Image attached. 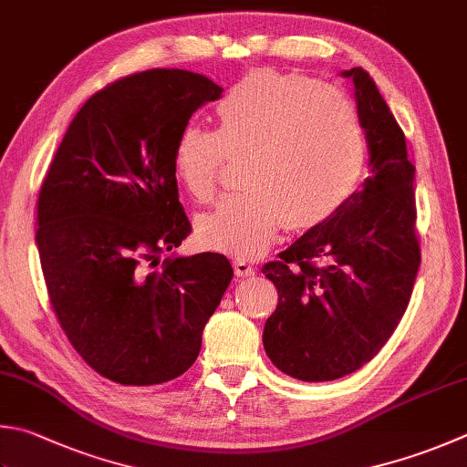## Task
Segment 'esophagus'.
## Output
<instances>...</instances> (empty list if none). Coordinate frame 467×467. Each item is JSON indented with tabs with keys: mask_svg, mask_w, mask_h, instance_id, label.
Instances as JSON below:
<instances>
[{
	"mask_svg": "<svg viewBox=\"0 0 467 467\" xmlns=\"http://www.w3.org/2000/svg\"><path fill=\"white\" fill-rule=\"evenodd\" d=\"M234 270H235V275L242 276V278L254 276V272H256V268H254L252 264L245 262V260H235V262H234Z\"/></svg>",
	"mask_w": 467,
	"mask_h": 467,
	"instance_id": "34e87169",
	"label": "esophagus"
}]
</instances>
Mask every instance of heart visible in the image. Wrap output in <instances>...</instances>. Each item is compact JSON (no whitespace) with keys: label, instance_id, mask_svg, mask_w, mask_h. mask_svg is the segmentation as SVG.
Masks as SVG:
<instances>
[{"label":"heart","instance_id":"b5f03b06","mask_svg":"<svg viewBox=\"0 0 467 467\" xmlns=\"http://www.w3.org/2000/svg\"><path fill=\"white\" fill-rule=\"evenodd\" d=\"M217 131L187 124L172 164L197 203H211L227 158H244L245 191L223 199L197 223L205 245L254 258L280 227L311 230L358 191L368 138L356 105L315 78L256 70L217 103Z\"/></svg>","mask_w":467,"mask_h":467}]
</instances>
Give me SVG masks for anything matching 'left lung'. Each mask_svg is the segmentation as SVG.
<instances>
[{
    "mask_svg": "<svg viewBox=\"0 0 467 467\" xmlns=\"http://www.w3.org/2000/svg\"><path fill=\"white\" fill-rule=\"evenodd\" d=\"M343 77L356 85L372 177L262 268L278 288L264 349L305 382L337 380L370 362L399 327L420 266L415 166L402 130L362 67Z\"/></svg>",
    "mask_w": 467,
    "mask_h": 467,
    "instance_id": "left-lung-1",
    "label": "left lung"
}]
</instances>
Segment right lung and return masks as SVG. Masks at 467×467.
<instances>
[{
  "mask_svg": "<svg viewBox=\"0 0 467 467\" xmlns=\"http://www.w3.org/2000/svg\"><path fill=\"white\" fill-rule=\"evenodd\" d=\"M222 93L181 68L118 78L78 109L44 177L36 245L52 311L111 382L152 386L187 372L232 283L223 254L161 260L191 234L174 142Z\"/></svg>",
  "mask_w": 467,
  "mask_h": 467,
  "instance_id": "obj_1",
  "label": "right lung"
}]
</instances>
